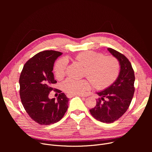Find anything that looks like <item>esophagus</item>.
Here are the masks:
<instances>
[{
	"label": "esophagus",
	"mask_w": 152,
	"mask_h": 152,
	"mask_svg": "<svg viewBox=\"0 0 152 152\" xmlns=\"http://www.w3.org/2000/svg\"><path fill=\"white\" fill-rule=\"evenodd\" d=\"M75 96H76V95H75ZM73 96H75V95H73V94H67V97L68 98H72V97H73ZM79 97H84L83 96H80V95H79Z\"/></svg>",
	"instance_id": "1"
}]
</instances>
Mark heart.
<instances>
[{"label":"heart","mask_w":152,"mask_h":152,"mask_svg":"<svg viewBox=\"0 0 152 152\" xmlns=\"http://www.w3.org/2000/svg\"><path fill=\"white\" fill-rule=\"evenodd\" d=\"M75 59L85 67V76L89 78L94 87L104 88L111 85L117 79L120 72V64L114 56H105L102 53L93 51L80 53L75 56ZM66 58L59 59L55 64L54 72L58 79L66 74L67 66ZM89 80H76L68 78L62 83L63 90L71 94L83 95L91 89Z\"/></svg>","instance_id":"heart-1"}]
</instances>
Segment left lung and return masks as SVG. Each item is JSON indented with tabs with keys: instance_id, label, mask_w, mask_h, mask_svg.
<instances>
[{
	"instance_id": "1",
	"label": "left lung",
	"mask_w": 152,
	"mask_h": 152,
	"mask_svg": "<svg viewBox=\"0 0 152 152\" xmlns=\"http://www.w3.org/2000/svg\"><path fill=\"white\" fill-rule=\"evenodd\" d=\"M107 50L118 61L120 73L113 83L96 93L100 98L90 112L98 121L111 123L126 113L131 103L135 91V75L131 62L124 55L111 48H108Z\"/></svg>"
}]
</instances>
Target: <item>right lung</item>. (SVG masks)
<instances>
[{
    "label": "right lung",
    "mask_w": 152,
    "mask_h": 152,
    "mask_svg": "<svg viewBox=\"0 0 152 152\" xmlns=\"http://www.w3.org/2000/svg\"><path fill=\"white\" fill-rule=\"evenodd\" d=\"M62 54L54 50L36 54L25 64L20 76L21 103L30 117L39 124L59 121L67 110L69 99L64 93H60L56 100L49 98L55 89L53 84L57 82L52 72L54 63Z\"/></svg>",
    "instance_id": "add662e5"
}]
</instances>
